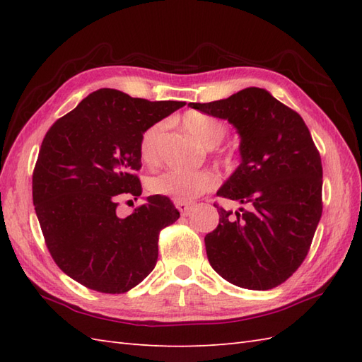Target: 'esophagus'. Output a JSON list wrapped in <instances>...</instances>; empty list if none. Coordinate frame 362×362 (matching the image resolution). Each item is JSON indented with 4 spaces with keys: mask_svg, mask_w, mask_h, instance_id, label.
I'll return each mask as SVG.
<instances>
[{
    "mask_svg": "<svg viewBox=\"0 0 362 362\" xmlns=\"http://www.w3.org/2000/svg\"><path fill=\"white\" fill-rule=\"evenodd\" d=\"M174 204H175V206H177V210L180 211L182 216H187V214H188V213H189V210H191V204H188V202L174 201Z\"/></svg>",
    "mask_w": 362,
    "mask_h": 362,
    "instance_id": "34e87169",
    "label": "esophagus"
}]
</instances>
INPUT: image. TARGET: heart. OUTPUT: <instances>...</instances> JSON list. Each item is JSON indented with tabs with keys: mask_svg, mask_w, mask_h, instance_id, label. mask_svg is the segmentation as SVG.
Instances as JSON below:
<instances>
[{
	"mask_svg": "<svg viewBox=\"0 0 362 362\" xmlns=\"http://www.w3.org/2000/svg\"><path fill=\"white\" fill-rule=\"evenodd\" d=\"M180 124L189 135H193L199 143L209 149L218 146L228 134V127L224 121L201 112L185 113L180 118ZM163 122H153L140 135L138 153L144 163H153L157 160L158 141L163 134ZM216 157L228 161L230 153L227 151H219L216 152ZM216 185L218 177L211 171L179 173L168 169V171L157 173L148 179V189L152 194L166 196L182 202L193 201L197 196L214 189Z\"/></svg>",
	"mask_w": 362,
	"mask_h": 362,
	"instance_id": "heart-1",
	"label": "heart"
}]
</instances>
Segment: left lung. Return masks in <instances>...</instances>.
Masks as SVG:
<instances>
[{
  "mask_svg": "<svg viewBox=\"0 0 362 362\" xmlns=\"http://www.w3.org/2000/svg\"><path fill=\"white\" fill-rule=\"evenodd\" d=\"M189 107L228 119L241 135L243 161L218 196L245 209L232 213L214 202L219 224L205 236L210 264L240 288L279 286L308 255L322 216V161L310 129L257 87Z\"/></svg>",
  "mask_w": 362,
  "mask_h": 362,
  "instance_id": "left-lung-1",
  "label": "left lung"
}]
</instances>
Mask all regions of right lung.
Instances as JSON below:
<instances>
[{
    "label": "right lung",
    "instance_id": "add662e5",
    "mask_svg": "<svg viewBox=\"0 0 362 362\" xmlns=\"http://www.w3.org/2000/svg\"><path fill=\"white\" fill-rule=\"evenodd\" d=\"M183 105L99 88L46 132L33 173L35 213L52 259L86 288L122 294L156 267L158 235L180 213L158 194L126 218L118 205L141 196L143 130Z\"/></svg>",
    "mask_w": 362,
    "mask_h": 362
}]
</instances>
